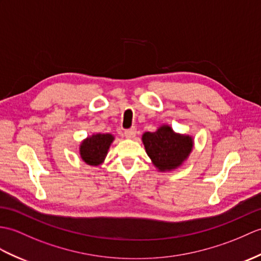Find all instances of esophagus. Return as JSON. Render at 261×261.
I'll return each instance as SVG.
<instances>
[{"instance_id": "1", "label": "esophagus", "mask_w": 261, "mask_h": 261, "mask_svg": "<svg viewBox=\"0 0 261 261\" xmlns=\"http://www.w3.org/2000/svg\"><path fill=\"white\" fill-rule=\"evenodd\" d=\"M136 133H137L136 128H131V129H128V130L124 131V136H125V138H128V139H133L136 137Z\"/></svg>"}]
</instances>
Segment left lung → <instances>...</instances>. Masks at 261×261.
Here are the masks:
<instances>
[{"label":"left lung","mask_w":261,"mask_h":261,"mask_svg":"<svg viewBox=\"0 0 261 261\" xmlns=\"http://www.w3.org/2000/svg\"><path fill=\"white\" fill-rule=\"evenodd\" d=\"M142 141L150 159L160 171H170L182 165L193 145L191 137L178 135L169 125H162L155 132H145Z\"/></svg>","instance_id":"1"}]
</instances>
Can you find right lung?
<instances>
[{
  "label": "right lung",
  "mask_w": 261,
  "mask_h": 261,
  "mask_svg": "<svg viewBox=\"0 0 261 261\" xmlns=\"http://www.w3.org/2000/svg\"><path fill=\"white\" fill-rule=\"evenodd\" d=\"M114 140L112 135H93L87 138L80 145V154L82 160L90 166H99L105 160L110 148V144Z\"/></svg>",
  "instance_id": "1"
}]
</instances>
